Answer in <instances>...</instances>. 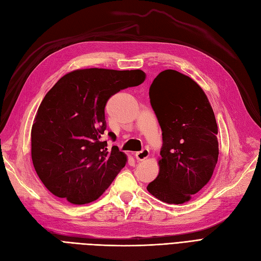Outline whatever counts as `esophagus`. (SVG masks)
I'll list each match as a JSON object with an SVG mask.
<instances>
[{
  "instance_id": "34e87169",
  "label": "esophagus",
  "mask_w": 261,
  "mask_h": 261,
  "mask_svg": "<svg viewBox=\"0 0 261 261\" xmlns=\"http://www.w3.org/2000/svg\"><path fill=\"white\" fill-rule=\"evenodd\" d=\"M150 155V151L148 149H143L142 151L136 153V159L138 161H144L145 159H148Z\"/></svg>"
}]
</instances>
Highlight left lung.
I'll return each mask as SVG.
<instances>
[{"label": "left lung", "mask_w": 261, "mask_h": 261, "mask_svg": "<svg viewBox=\"0 0 261 261\" xmlns=\"http://www.w3.org/2000/svg\"><path fill=\"white\" fill-rule=\"evenodd\" d=\"M150 101L162 129L159 175L146 190L168 204H184L210 182L218 160V128L210 100L191 77L160 72Z\"/></svg>", "instance_id": "1"}]
</instances>
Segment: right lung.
Instances as JSON below:
<instances>
[{"instance_id": "1", "label": "right lung", "mask_w": 261, "mask_h": 261, "mask_svg": "<svg viewBox=\"0 0 261 261\" xmlns=\"http://www.w3.org/2000/svg\"><path fill=\"white\" fill-rule=\"evenodd\" d=\"M144 79L140 69H76L46 93L32 125V160L51 194L84 205L109 188L126 155L117 146L107 149L105 107L115 93Z\"/></svg>"}]
</instances>
